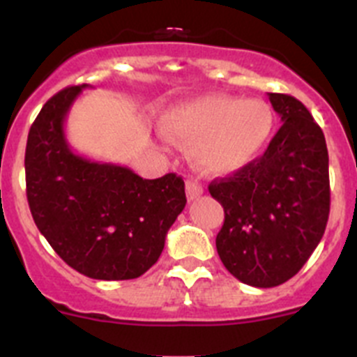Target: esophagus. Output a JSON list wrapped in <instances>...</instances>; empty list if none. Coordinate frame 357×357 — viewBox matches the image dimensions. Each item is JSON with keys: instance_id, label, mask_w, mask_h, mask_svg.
Returning <instances> with one entry per match:
<instances>
[{"instance_id": "1", "label": "esophagus", "mask_w": 357, "mask_h": 357, "mask_svg": "<svg viewBox=\"0 0 357 357\" xmlns=\"http://www.w3.org/2000/svg\"><path fill=\"white\" fill-rule=\"evenodd\" d=\"M202 193H204V188L197 181H193V178L185 181V195H188V200H195V198L202 197Z\"/></svg>"}]
</instances>
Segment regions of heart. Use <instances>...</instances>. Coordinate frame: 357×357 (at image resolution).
Masks as SVG:
<instances>
[{
	"label": "heart",
	"instance_id": "b5f03b06",
	"mask_svg": "<svg viewBox=\"0 0 357 357\" xmlns=\"http://www.w3.org/2000/svg\"><path fill=\"white\" fill-rule=\"evenodd\" d=\"M164 128L175 139L195 144V159L204 172L223 175L263 153L275 130V114L261 100L207 94L173 107Z\"/></svg>",
	"mask_w": 357,
	"mask_h": 357
}]
</instances>
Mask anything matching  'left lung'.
Returning a JSON list of instances; mask_svg holds the SVG:
<instances>
[{"label": "left lung", "mask_w": 357, "mask_h": 357, "mask_svg": "<svg viewBox=\"0 0 357 357\" xmlns=\"http://www.w3.org/2000/svg\"><path fill=\"white\" fill-rule=\"evenodd\" d=\"M268 98L282 125L266 151L209 184L225 211L218 255L236 279L255 288H273L298 273L326 232L331 209L324 132L296 98Z\"/></svg>", "instance_id": "left-lung-1"}]
</instances>
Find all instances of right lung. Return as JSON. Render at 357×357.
Listing matches in <instances>:
<instances>
[{
	"label": "right lung",
	"instance_id": "right-lung-1",
	"mask_svg": "<svg viewBox=\"0 0 357 357\" xmlns=\"http://www.w3.org/2000/svg\"><path fill=\"white\" fill-rule=\"evenodd\" d=\"M85 87L50 98L28 132V206L40 234L77 272L98 280L135 279L157 263L185 207L184 181L175 173L146 181L125 166L77 155L64 121Z\"/></svg>",
	"mask_w": 357,
	"mask_h": 357
}]
</instances>
